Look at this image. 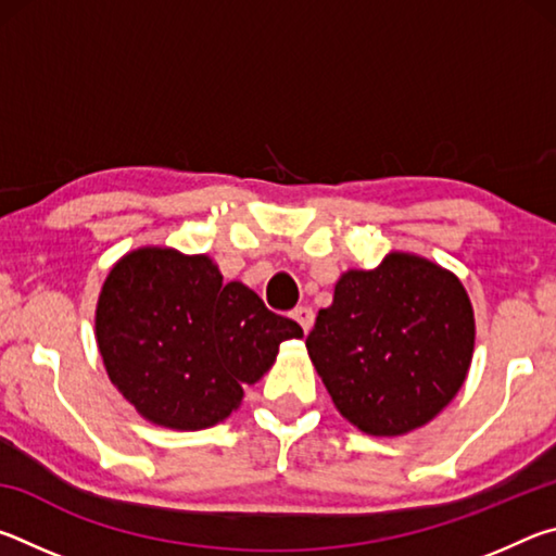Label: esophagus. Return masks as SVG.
Masks as SVG:
<instances>
[{
    "label": "esophagus",
    "instance_id": "esophagus-1",
    "mask_svg": "<svg viewBox=\"0 0 556 556\" xmlns=\"http://www.w3.org/2000/svg\"><path fill=\"white\" fill-rule=\"evenodd\" d=\"M291 318H294V321L301 328H304V333H308V331H312V326H314L316 314H314L312 306H299V308H294V312H291Z\"/></svg>",
    "mask_w": 556,
    "mask_h": 556
}]
</instances>
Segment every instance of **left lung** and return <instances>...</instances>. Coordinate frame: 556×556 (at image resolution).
I'll list each match as a JSON object with an SVG mask.
<instances>
[{
    "label": "left lung",
    "mask_w": 556,
    "mask_h": 556,
    "mask_svg": "<svg viewBox=\"0 0 556 556\" xmlns=\"http://www.w3.org/2000/svg\"><path fill=\"white\" fill-rule=\"evenodd\" d=\"M473 338L464 285L434 262L392 252L378 269L338 279L306 348L348 421L365 434L397 437L454 400Z\"/></svg>",
    "instance_id": "obj_1"
}]
</instances>
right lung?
<instances>
[{
	"mask_svg": "<svg viewBox=\"0 0 556 556\" xmlns=\"http://www.w3.org/2000/svg\"><path fill=\"white\" fill-rule=\"evenodd\" d=\"M110 380L149 421L205 429L223 421L275 363L296 321L269 312L205 255L142 248L110 269L96 314Z\"/></svg>",
	"mask_w": 556,
	"mask_h": 556,
	"instance_id": "add662e5",
	"label": "right lung"
}]
</instances>
